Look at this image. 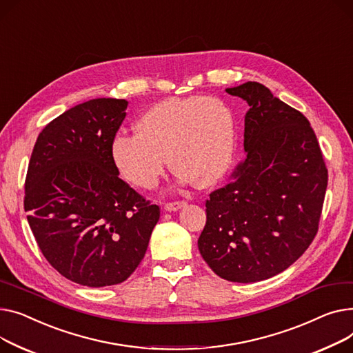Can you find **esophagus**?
<instances>
[{"label": "esophagus", "instance_id": "1", "mask_svg": "<svg viewBox=\"0 0 353 353\" xmlns=\"http://www.w3.org/2000/svg\"><path fill=\"white\" fill-rule=\"evenodd\" d=\"M185 205H186V202H185V201L167 202V203H163V210H165V211H170V212H174V211H178V210L183 208Z\"/></svg>", "mask_w": 353, "mask_h": 353}]
</instances>
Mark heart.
I'll return each instance as SVG.
<instances>
[{
    "mask_svg": "<svg viewBox=\"0 0 353 353\" xmlns=\"http://www.w3.org/2000/svg\"><path fill=\"white\" fill-rule=\"evenodd\" d=\"M134 128L135 135H115L110 152L118 172L141 190L157 186L167 157L179 182L201 188L221 182L235 157L234 114L219 98L159 101L138 117Z\"/></svg>",
    "mask_w": 353,
    "mask_h": 353,
    "instance_id": "b5f03b06",
    "label": "heart"
}]
</instances>
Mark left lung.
<instances>
[{"label": "left lung", "mask_w": 353, "mask_h": 353, "mask_svg": "<svg viewBox=\"0 0 353 353\" xmlns=\"http://www.w3.org/2000/svg\"><path fill=\"white\" fill-rule=\"evenodd\" d=\"M226 92L248 102L242 162L206 199L198 248L231 282H258L291 266L319 226L327 170L306 117L248 81Z\"/></svg>", "instance_id": "obj_1"}]
</instances>
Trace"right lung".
Segmentation results:
<instances>
[{
  "mask_svg": "<svg viewBox=\"0 0 353 353\" xmlns=\"http://www.w3.org/2000/svg\"><path fill=\"white\" fill-rule=\"evenodd\" d=\"M128 102L97 98L39 132L26 178L24 210L41 252L67 279L121 283L147 252L159 206L122 181L111 142Z\"/></svg>",
  "mask_w": 353,
  "mask_h": 353,
  "instance_id": "add662e5",
  "label": "right lung"
}]
</instances>
